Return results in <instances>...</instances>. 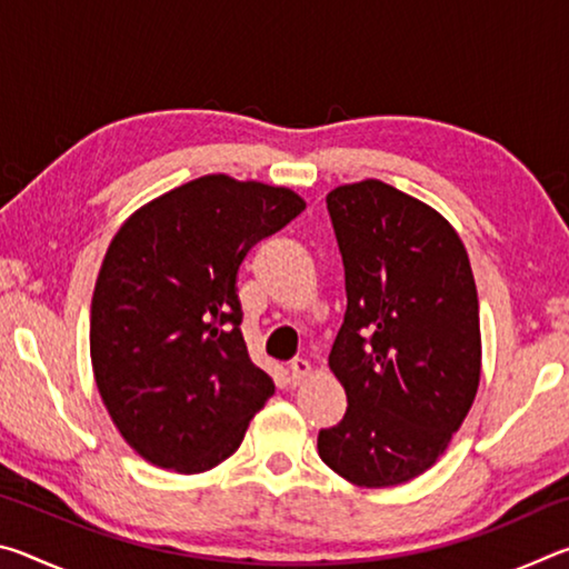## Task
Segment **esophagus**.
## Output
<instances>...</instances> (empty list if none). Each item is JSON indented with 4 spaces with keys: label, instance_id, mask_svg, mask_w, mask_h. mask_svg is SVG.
Returning a JSON list of instances; mask_svg holds the SVG:
<instances>
[{
    "label": "esophagus",
    "instance_id": "obj_1",
    "mask_svg": "<svg viewBox=\"0 0 569 569\" xmlns=\"http://www.w3.org/2000/svg\"><path fill=\"white\" fill-rule=\"evenodd\" d=\"M308 377H311V361L293 359V361H291V379L298 383V381H303V379H308Z\"/></svg>",
    "mask_w": 569,
    "mask_h": 569
}]
</instances>
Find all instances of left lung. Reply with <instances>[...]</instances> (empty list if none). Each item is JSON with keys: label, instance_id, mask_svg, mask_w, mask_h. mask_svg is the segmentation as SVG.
<instances>
[{"label": "left lung", "instance_id": "8db88e82", "mask_svg": "<svg viewBox=\"0 0 569 569\" xmlns=\"http://www.w3.org/2000/svg\"><path fill=\"white\" fill-rule=\"evenodd\" d=\"M346 271L329 353L349 399L319 457L356 487H397L445 455L481 377L479 301L449 220L381 180L326 196Z\"/></svg>", "mask_w": 569, "mask_h": 569}]
</instances>
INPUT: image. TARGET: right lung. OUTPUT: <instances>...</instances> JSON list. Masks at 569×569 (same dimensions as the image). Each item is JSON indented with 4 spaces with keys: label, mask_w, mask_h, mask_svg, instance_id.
Masks as SVG:
<instances>
[{
    "label": "right lung",
    "mask_w": 569,
    "mask_h": 569,
    "mask_svg": "<svg viewBox=\"0 0 569 569\" xmlns=\"http://www.w3.org/2000/svg\"><path fill=\"white\" fill-rule=\"evenodd\" d=\"M303 208L291 188L218 172L162 192L110 240L92 293V371L112 423L150 465L218 467L273 397L240 333L236 276Z\"/></svg>",
    "instance_id": "obj_1"
}]
</instances>
